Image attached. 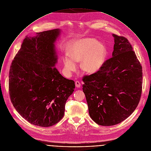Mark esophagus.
<instances>
[{
    "label": "esophagus",
    "mask_w": 151,
    "mask_h": 151,
    "mask_svg": "<svg viewBox=\"0 0 151 151\" xmlns=\"http://www.w3.org/2000/svg\"><path fill=\"white\" fill-rule=\"evenodd\" d=\"M75 84H76V87L77 88H79L81 87V83L78 81H76L75 82Z\"/></svg>",
    "instance_id": "obj_1"
}]
</instances>
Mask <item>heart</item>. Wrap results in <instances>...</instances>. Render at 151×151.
Returning <instances> with one entry per match:
<instances>
[{
	"mask_svg": "<svg viewBox=\"0 0 151 151\" xmlns=\"http://www.w3.org/2000/svg\"><path fill=\"white\" fill-rule=\"evenodd\" d=\"M106 50L96 40L91 38L80 39L69 51V57L63 59L65 69L71 72L76 69V63L81 62V69L88 73H94L102 67L105 58Z\"/></svg>",
	"mask_w": 151,
	"mask_h": 151,
	"instance_id": "b5f03b06",
	"label": "heart"
}]
</instances>
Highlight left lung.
<instances>
[{
    "label": "left lung",
    "instance_id": "8db88e82",
    "mask_svg": "<svg viewBox=\"0 0 151 151\" xmlns=\"http://www.w3.org/2000/svg\"><path fill=\"white\" fill-rule=\"evenodd\" d=\"M112 36V57L98 71L83 78L90 116L102 126L116 125L129 116L142 89V66L131 45L125 37Z\"/></svg>",
    "mask_w": 151,
    "mask_h": 151
}]
</instances>
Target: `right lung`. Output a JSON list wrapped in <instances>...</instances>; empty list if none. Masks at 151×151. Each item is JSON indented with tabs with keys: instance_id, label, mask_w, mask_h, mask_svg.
<instances>
[{
	"instance_id": "right-lung-1",
	"label": "right lung",
	"mask_w": 151,
	"mask_h": 151,
	"mask_svg": "<svg viewBox=\"0 0 151 151\" xmlns=\"http://www.w3.org/2000/svg\"><path fill=\"white\" fill-rule=\"evenodd\" d=\"M58 29L26 37L12 62L9 71L10 100L16 111L29 123L49 127L64 116L65 104L75 83L62 76L54 65V49Z\"/></svg>"
}]
</instances>
